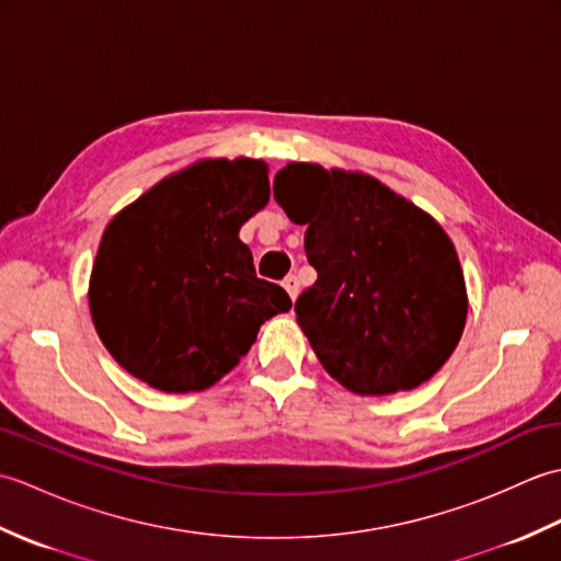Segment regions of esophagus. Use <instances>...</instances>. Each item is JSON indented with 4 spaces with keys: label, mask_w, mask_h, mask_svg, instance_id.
<instances>
[{
    "label": "esophagus",
    "mask_w": 561,
    "mask_h": 561,
    "mask_svg": "<svg viewBox=\"0 0 561 561\" xmlns=\"http://www.w3.org/2000/svg\"><path fill=\"white\" fill-rule=\"evenodd\" d=\"M282 284H284V289L289 291L291 299H296V296H299V277H296V274H289V277L284 279Z\"/></svg>",
    "instance_id": "1"
}]
</instances>
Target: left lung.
I'll return each mask as SVG.
<instances>
[{
  "mask_svg": "<svg viewBox=\"0 0 561 561\" xmlns=\"http://www.w3.org/2000/svg\"><path fill=\"white\" fill-rule=\"evenodd\" d=\"M274 199L306 226L318 279L294 311L325 371L356 396H390L432 378L468 316L446 231L374 178L316 163L274 175Z\"/></svg>",
  "mask_w": 561,
  "mask_h": 561,
  "instance_id": "left-lung-1",
  "label": "left lung"
}]
</instances>
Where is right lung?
Here are the masks:
<instances>
[{
	"instance_id": "right-lung-1",
	"label": "right lung",
	"mask_w": 561,
	"mask_h": 561,
	"mask_svg": "<svg viewBox=\"0 0 561 561\" xmlns=\"http://www.w3.org/2000/svg\"><path fill=\"white\" fill-rule=\"evenodd\" d=\"M267 199L265 163L214 159L165 178L108 224L89 306L125 371L163 392L205 390L265 320L289 311V294L257 277L238 238Z\"/></svg>"
}]
</instances>
